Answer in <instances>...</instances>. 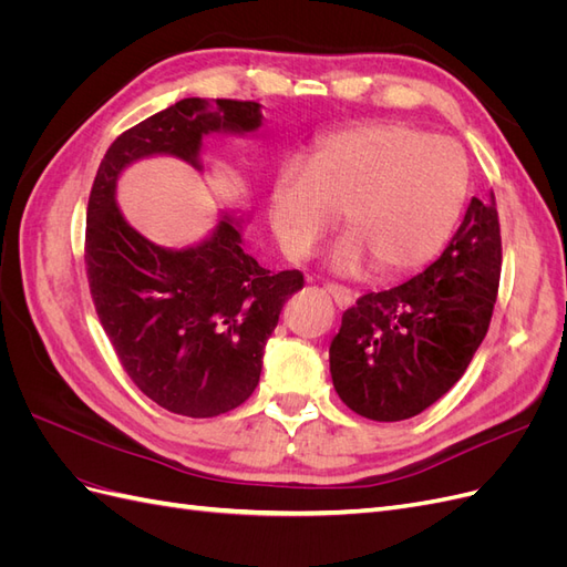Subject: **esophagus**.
Returning a JSON list of instances; mask_svg holds the SVG:
<instances>
[{
    "label": "esophagus",
    "mask_w": 567,
    "mask_h": 567,
    "mask_svg": "<svg viewBox=\"0 0 567 567\" xmlns=\"http://www.w3.org/2000/svg\"><path fill=\"white\" fill-rule=\"evenodd\" d=\"M326 293H329L333 300H336V305L340 307H350L352 302H354V296H352V290L350 288H346V286H338V284H326Z\"/></svg>",
    "instance_id": "34e87169"
}]
</instances>
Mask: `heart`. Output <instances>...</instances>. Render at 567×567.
<instances>
[{"instance_id": "1", "label": "heart", "mask_w": 567, "mask_h": 567, "mask_svg": "<svg viewBox=\"0 0 567 567\" xmlns=\"http://www.w3.org/2000/svg\"><path fill=\"white\" fill-rule=\"evenodd\" d=\"M468 188V163L447 136L402 123L336 130L302 165H286L269 194V225L281 250L302 260L333 225L350 236L331 262L354 271L369 257L383 274L431 262L450 241Z\"/></svg>"}]
</instances>
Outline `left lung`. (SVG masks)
<instances>
[{"label":"left lung","mask_w":567,"mask_h":567,"mask_svg":"<svg viewBox=\"0 0 567 567\" xmlns=\"http://www.w3.org/2000/svg\"><path fill=\"white\" fill-rule=\"evenodd\" d=\"M502 277L494 194L471 198L461 227L414 279L367 293L331 340L338 398L371 421H404L435 404L485 340Z\"/></svg>","instance_id":"8db88e82"}]
</instances>
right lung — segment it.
<instances>
[{
    "label": "right lung",
    "instance_id": "add662e5",
    "mask_svg": "<svg viewBox=\"0 0 567 567\" xmlns=\"http://www.w3.org/2000/svg\"><path fill=\"white\" fill-rule=\"evenodd\" d=\"M260 125L255 101L182 99L120 134L96 169L84 236L96 315L134 385L173 414L213 419L250 398L267 338L305 279L298 269L271 274L257 265L231 215L196 246H156L120 213L115 184L148 156L200 169L203 136Z\"/></svg>",
    "mask_w": 567,
    "mask_h": 567
}]
</instances>
